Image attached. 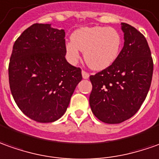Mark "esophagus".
Segmentation results:
<instances>
[{
    "mask_svg": "<svg viewBox=\"0 0 159 159\" xmlns=\"http://www.w3.org/2000/svg\"><path fill=\"white\" fill-rule=\"evenodd\" d=\"M82 75H83V78H84V79H88L89 77V75L86 71L84 70L82 71Z\"/></svg>",
    "mask_w": 159,
    "mask_h": 159,
    "instance_id": "1",
    "label": "esophagus"
}]
</instances>
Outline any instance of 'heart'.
I'll list each match as a JSON object with an SVG mask.
<instances>
[{
    "instance_id": "1",
    "label": "heart",
    "mask_w": 159,
    "mask_h": 159,
    "mask_svg": "<svg viewBox=\"0 0 159 159\" xmlns=\"http://www.w3.org/2000/svg\"><path fill=\"white\" fill-rule=\"evenodd\" d=\"M123 40L114 28L104 26L85 27L71 34V41L65 45L67 57L75 64L84 52V61L94 70H102L111 66L121 52Z\"/></svg>"
}]
</instances>
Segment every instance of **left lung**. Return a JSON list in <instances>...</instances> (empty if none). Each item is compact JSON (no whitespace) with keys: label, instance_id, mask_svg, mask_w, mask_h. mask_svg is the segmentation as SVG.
<instances>
[{"label":"left lung","instance_id":"obj_1","mask_svg":"<svg viewBox=\"0 0 159 159\" xmlns=\"http://www.w3.org/2000/svg\"><path fill=\"white\" fill-rule=\"evenodd\" d=\"M124 47L116 61L90 75L89 105L105 124H120L140 109L151 87L153 61L147 41L134 27L121 23Z\"/></svg>","mask_w":159,"mask_h":159}]
</instances>
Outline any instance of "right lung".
Here are the masks:
<instances>
[{"instance_id": "right-lung-1", "label": "right lung", "mask_w": 159, "mask_h": 159, "mask_svg": "<svg viewBox=\"0 0 159 159\" xmlns=\"http://www.w3.org/2000/svg\"><path fill=\"white\" fill-rule=\"evenodd\" d=\"M65 31L51 24L30 26L13 46L8 77L12 96L26 116L52 123L63 116L82 70L65 58Z\"/></svg>"}]
</instances>
